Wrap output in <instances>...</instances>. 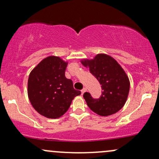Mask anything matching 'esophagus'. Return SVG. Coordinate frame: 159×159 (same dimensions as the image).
Segmentation results:
<instances>
[{
  "label": "esophagus",
  "mask_w": 159,
  "mask_h": 159,
  "mask_svg": "<svg viewBox=\"0 0 159 159\" xmlns=\"http://www.w3.org/2000/svg\"><path fill=\"white\" fill-rule=\"evenodd\" d=\"M86 91H87V88H85V87H84V88H83V90H81V94L84 93Z\"/></svg>",
  "instance_id": "obj_1"
}]
</instances>
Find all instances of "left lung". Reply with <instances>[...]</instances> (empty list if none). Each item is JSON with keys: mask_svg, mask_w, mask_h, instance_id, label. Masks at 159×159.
<instances>
[{"mask_svg": "<svg viewBox=\"0 0 159 159\" xmlns=\"http://www.w3.org/2000/svg\"><path fill=\"white\" fill-rule=\"evenodd\" d=\"M81 63L102 85V95L98 98H92L84 93V98L90 110L100 116H110L118 112L125 105L130 82L121 66L112 57L98 54L92 60L83 59Z\"/></svg>", "mask_w": 159, "mask_h": 159, "instance_id": "obj_1", "label": "left lung"}]
</instances>
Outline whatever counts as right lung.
Segmentation results:
<instances>
[{"instance_id": "add662e5", "label": "right lung", "mask_w": 159, "mask_h": 159, "mask_svg": "<svg viewBox=\"0 0 159 159\" xmlns=\"http://www.w3.org/2000/svg\"><path fill=\"white\" fill-rule=\"evenodd\" d=\"M68 62L49 56L29 75L27 95L34 108L47 118L57 119L68 111L73 98L81 95L71 79L65 76Z\"/></svg>"}]
</instances>
